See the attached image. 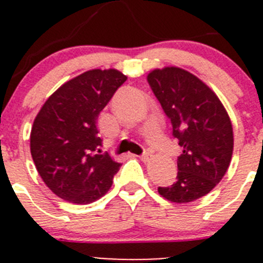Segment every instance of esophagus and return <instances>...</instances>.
<instances>
[{"mask_svg": "<svg viewBox=\"0 0 263 263\" xmlns=\"http://www.w3.org/2000/svg\"><path fill=\"white\" fill-rule=\"evenodd\" d=\"M150 154H148V153H145V154H142V155H140L139 156V158L140 159H141V160L142 161H147L148 160V159H150Z\"/></svg>", "mask_w": 263, "mask_h": 263, "instance_id": "esophagus-1", "label": "esophagus"}]
</instances>
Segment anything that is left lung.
Segmentation results:
<instances>
[{"label": "left lung", "instance_id": "obj_1", "mask_svg": "<svg viewBox=\"0 0 263 263\" xmlns=\"http://www.w3.org/2000/svg\"><path fill=\"white\" fill-rule=\"evenodd\" d=\"M147 82L183 148L177 181L158 192L172 202H192L213 191L229 168L234 146L232 122L213 90L183 68H156Z\"/></svg>", "mask_w": 263, "mask_h": 263}]
</instances>
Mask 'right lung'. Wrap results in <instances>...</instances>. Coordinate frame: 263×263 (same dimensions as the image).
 Listing matches in <instances>:
<instances>
[{"label":"right lung","instance_id":"right-lung-1","mask_svg":"<svg viewBox=\"0 0 263 263\" xmlns=\"http://www.w3.org/2000/svg\"><path fill=\"white\" fill-rule=\"evenodd\" d=\"M126 80L115 68L86 71L58 87L34 119V164L47 187L62 200L87 205L112 187L121 164L100 154L97 119Z\"/></svg>","mask_w":263,"mask_h":263}]
</instances>
